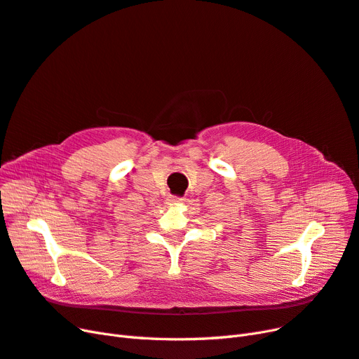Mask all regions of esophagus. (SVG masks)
Masks as SVG:
<instances>
[{
	"label": "esophagus",
	"instance_id": "esophagus-1",
	"mask_svg": "<svg viewBox=\"0 0 359 359\" xmlns=\"http://www.w3.org/2000/svg\"><path fill=\"white\" fill-rule=\"evenodd\" d=\"M181 201H182L181 198H169V199H168V205H169V206L177 205V203H180Z\"/></svg>",
	"mask_w": 359,
	"mask_h": 359
}]
</instances>
